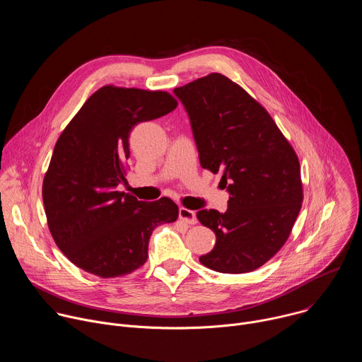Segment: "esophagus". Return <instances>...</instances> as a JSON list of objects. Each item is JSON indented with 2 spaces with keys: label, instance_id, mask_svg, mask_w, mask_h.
<instances>
[{
  "label": "esophagus",
  "instance_id": "1",
  "mask_svg": "<svg viewBox=\"0 0 362 362\" xmlns=\"http://www.w3.org/2000/svg\"><path fill=\"white\" fill-rule=\"evenodd\" d=\"M179 219L183 221L185 223H189V225H194L197 222L194 212L190 211V209H186V208L179 209Z\"/></svg>",
  "mask_w": 362,
  "mask_h": 362
}]
</instances>
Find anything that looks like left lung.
<instances>
[{
  "label": "left lung",
  "instance_id": "obj_1",
  "mask_svg": "<svg viewBox=\"0 0 362 362\" xmlns=\"http://www.w3.org/2000/svg\"><path fill=\"white\" fill-rule=\"evenodd\" d=\"M173 93L189 115L200 166L222 172L230 194L225 214H196L216 235L215 247L199 261L222 274L252 272L284 246L300 211L296 153L259 103L219 73Z\"/></svg>",
  "mask_w": 362,
  "mask_h": 362
}]
</instances>
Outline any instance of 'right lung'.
<instances>
[{"instance_id":"obj_1","label":"right lung","mask_w":362,"mask_h":362,"mask_svg":"<svg viewBox=\"0 0 362 362\" xmlns=\"http://www.w3.org/2000/svg\"><path fill=\"white\" fill-rule=\"evenodd\" d=\"M177 107L166 91L105 86L60 134L42 182L48 229L69 259L100 278H117L147 261L154 228L175 222L177 204L119 192L130 158L129 136L141 122Z\"/></svg>"}]
</instances>
